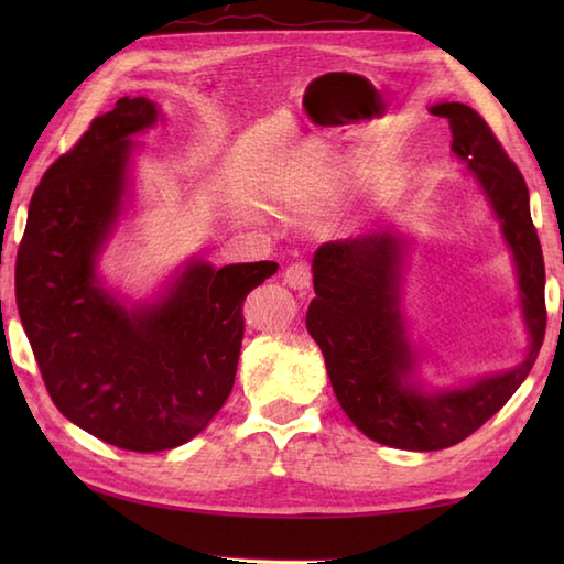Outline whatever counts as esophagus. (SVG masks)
<instances>
[{
	"instance_id": "1",
	"label": "esophagus",
	"mask_w": 564,
	"mask_h": 564,
	"mask_svg": "<svg viewBox=\"0 0 564 564\" xmlns=\"http://www.w3.org/2000/svg\"><path fill=\"white\" fill-rule=\"evenodd\" d=\"M310 281H313V271H310L307 261H295L289 269L283 271V283L293 291H305L310 289Z\"/></svg>"
}]
</instances>
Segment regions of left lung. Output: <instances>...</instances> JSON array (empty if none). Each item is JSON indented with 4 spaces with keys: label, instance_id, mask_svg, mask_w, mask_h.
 <instances>
[{
    "label": "left lung",
    "instance_id": "1",
    "mask_svg": "<svg viewBox=\"0 0 564 564\" xmlns=\"http://www.w3.org/2000/svg\"><path fill=\"white\" fill-rule=\"evenodd\" d=\"M451 126V150L485 194L517 271L521 317L529 332L523 361L465 386L426 390L422 351L402 313L404 235L380 230L322 245L313 257L315 297L305 327L325 356L327 376L346 416L382 446L441 451L495 416L519 390L545 337V263L531 220L529 188L485 118L458 101L434 104Z\"/></svg>",
    "mask_w": 564,
    "mask_h": 564
}]
</instances>
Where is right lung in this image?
Masks as SVG:
<instances>
[{
  "label": "right lung",
  "instance_id": "add662e5",
  "mask_svg": "<svg viewBox=\"0 0 564 564\" xmlns=\"http://www.w3.org/2000/svg\"><path fill=\"white\" fill-rule=\"evenodd\" d=\"M158 104L118 99L41 178L17 254V307L55 406L111 446L158 453L198 436L230 398L242 303L275 261L215 269L188 259L135 305L109 291L99 257L130 196L133 135Z\"/></svg>",
  "mask_w": 564,
  "mask_h": 564
}]
</instances>
